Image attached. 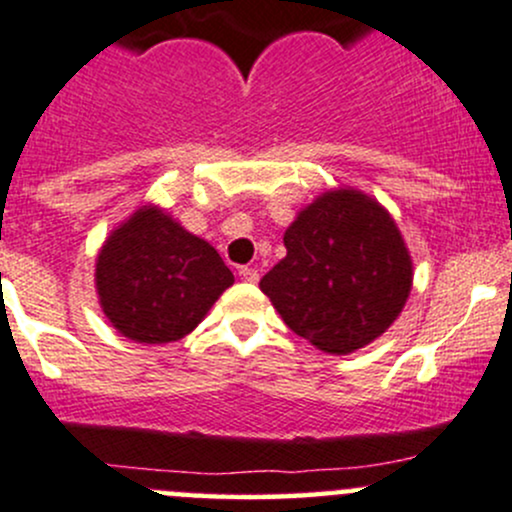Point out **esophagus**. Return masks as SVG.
I'll return each instance as SVG.
<instances>
[{
    "label": "esophagus",
    "instance_id": "1",
    "mask_svg": "<svg viewBox=\"0 0 512 512\" xmlns=\"http://www.w3.org/2000/svg\"><path fill=\"white\" fill-rule=\"evenodd\" d=\"M240 279H242V282L255 284L257 279H260V272H257L255 267H240Z\"/></svg>",
    "mask_w": 512,
    "mask_h": 512
}]
</instances>
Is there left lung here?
<instances>
[{
  "label": "left lung",
  "mask_w": 512,
  "mask_h": 512,
  "mask_svg": "<svg viewBox=\"0 0 512 512\" xmlns=\"http://www.w3.org/2000/svg\"><path fill=\"white\" fill-rule=\"evenodd\" d=\"M287 255L260 279L284 324L319 351L348 355L395 324L412 257L395 218L358 188H331L284 230Z\"/></svg>",
  "instance_id": "obj_1"
}]
</instances>
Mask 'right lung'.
<instances>
[{
  "instance_id": "right-lung-1",
  "label": "right lung",
  "mask_w": 512,
  "mask_h": 512,
  "mask_svg": "<svg viewBox=\"0 0 512 512\" xmlns=\"http://www.w3.org/2000/svg\"><path fill=\"white\" fill-rule=\"evenodd\" d=\"M233 282L211 242L154 203L122 220L95 260L102 314L120 336L149 346L188 336Z\"/></svg>"
}]
</instances>
